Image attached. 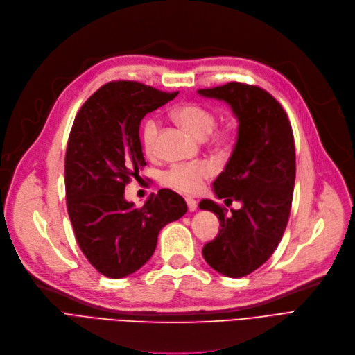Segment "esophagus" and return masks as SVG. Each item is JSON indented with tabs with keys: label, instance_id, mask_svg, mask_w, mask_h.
<instances>
[{
	"label": "esophagus",
	"instance_id": "1",
	"mask_svg": "<svg viewBox=\"0 0 355 355\" xmlns=\"http://www.w3.org/2000/svg\"><path fill=\"white\" fill-rule=\"evenodd\" d=\"M186 203H187V207H189V211H194L197 209V202L194 198L191 197H187L186 198Z\"/></svg>",
	"mask_w": 355,
	"mask_h": 355
}]
</instances>
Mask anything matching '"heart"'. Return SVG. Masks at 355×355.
I'll return each mask as SVG.
<instances>
[{
  "label": "heart",
  "mask_w": 355,
  "mask_h": 355,
  "mask_svg": "<svg viewBox=\"0 0 355 355\" xmlns=\"http://www.w3.org/2000/svg\"><path fill=\"white\" fill-rule=\"evenodd\" d=\"M174 117L181 126L191 132L198 139H206L213 133L218 125V116L209 107L197 103L180 105L174 112ZM159 121L155 117L145 120L142 126V146L149 157L157 155L158 152ZM213 142L219 146L227 144V133H218L213 137ZM214 168L207 161L194 164H177L171 165L161 174V184L168 189L184 194H194L202 190L205 181L211 177Z\"/></svg>",
  "instance_id": "1"
}]
</instances>
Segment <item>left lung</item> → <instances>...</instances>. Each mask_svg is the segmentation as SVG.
<instances>
[{
    "mask_svg": "<svg viewBox=\"0 0 355 355\" xmlns=\"http://www.w3.org/2000/svg\"><path fill=\"white\" fill-rule=\"evenodd\" d=\"M225 100L238 117V139L226 166L214 180L216 196L227 209L203 198L198 207L218 214L219 235L203 246L206 263L218 272L239 279L263 266L286 230L296 178L295 137L287 113L268 91L245 83L198 89Z\"/></svg>",
    "mask_w": 355,
    "mask_h": 355,
    "instance_id": "left-lung-1",
    "label": "left lung"
}]
</instances>
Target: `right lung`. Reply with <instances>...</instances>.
<instances>
[{
	"label": "right lung",
	"mask_w": 355,
	"mask_h": 355,
	"mask_svg": "<svg viewBox=\"0 0 355 355\" xmlns=\"http://www.w3.org/2000/svg\"><path fill=\"white\" fill-rule=\"evenodd\" d=\"M178 96L136 81H112L76 113L65 153V197L80 248L110 279L139 270L157 248L159 230L187 211L184 198L162 189L142 207L125 187L146 165L142 119Z\"/></svg>",
	"instance_id": "1"
}]
</instances>
